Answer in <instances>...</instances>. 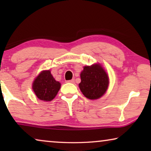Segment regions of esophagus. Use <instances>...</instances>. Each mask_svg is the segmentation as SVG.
<instances>
[{
  "instance_id": "1",
  "label": "esophagus",
  "mask_w": 151,
  "mask_h": 151,
  "mask_svg": "<svg viewBox=\"0 0 151 151\" xmlns=\"http://www.w3.org/2000/svg\"><path fill=\"white\" fill-rule=\"evenodd\" d=\"M74 82H75V80L74 79H72L71 80H68V82H70V83H73Z\"/></svg>"
}]
</instances>
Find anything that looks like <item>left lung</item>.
I'll return each instance as SVG.
<instances>
[{
    "label": "left lung",
    "mask_w": 151,
    "mask_h": 151,
    "mask_svg": "<svg viewBox=\"0 0 151 151\" xmlns=\"http://www.w3.org/2000/svg\"><path fill=\"white\" fill-rule=\"evenodd\" d=\"M80 78L79 87L86 98L90 100L98 99L106 91L109 77L100 65L84 67Z\"/></svg>",
    "instance_id": "8db88e82"
}]
</instances>
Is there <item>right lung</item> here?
<instances>
[{
    "label": "right lung",
    "mask_w": 151,
    "mask_h": 151,
    "mask_svg": "<svg viewBox=\"0 0 151 151\" xmlns=\"http://www.w3.org/2000/svg\"><path fill=\"white\" fill-rule=\"evenodd\" d=\"M60 83L55 81L50 71H43L39 74L33 84V90L38 99L51 101L56 96Z\"/></svg>",
    "instance_id": "add662e5"
}]
</instances>
